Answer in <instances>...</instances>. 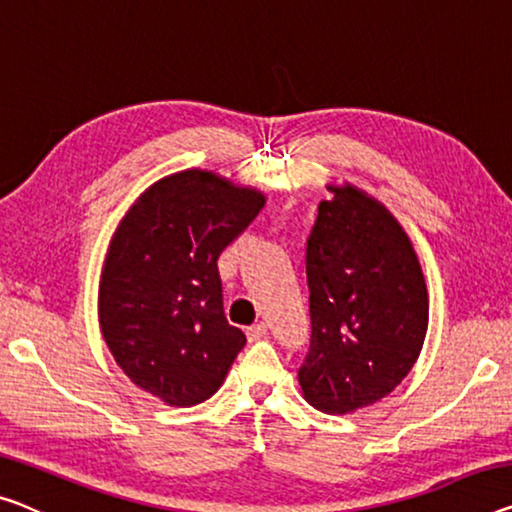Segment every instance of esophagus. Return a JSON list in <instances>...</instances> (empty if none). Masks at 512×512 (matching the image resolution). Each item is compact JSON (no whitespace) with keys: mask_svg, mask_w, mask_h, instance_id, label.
I'll use <instances>...</instances> for the list:
<instances>
[{"mask_svg":"<svg viewBox=\"0 0 512 512\" xmlns=\"http://www.w3.org/2000/svg\"><path fill=\"white\" fill-rule=\"evenodd\" d=\"M246 335H248V340H250V342L262 340V338H266V326H264V324H253V326H248Z\"/></svg>","mask_w":512,"mask_h":512,"instance_id":"esophagus-1","label":"esophagus"}]
</instances>
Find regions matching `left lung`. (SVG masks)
I'll return each mask as SVG.
<instances>
[{"mask_svg":"<svg viewBox=\"0 0 512 512\" xmlns=\"http://www.w3.org/2000/svg\"><path fill=\"white\" fill-rule=\"evenodd\" d=\"M331 190L305 248L312 333L299 384L315 409L349 414L409 375L427 331V289L398 220L361 190Z\"/></svg>","mask_w":512,"mask_h":512,"instance_id":"8db88e82","label":"left lung"}]
</instances>
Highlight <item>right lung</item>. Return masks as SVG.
<instances>
[{
	"mask_svg": "<svg viewBox=\"0 0 512 512\" xmlns=\"http://www.w3.org/2000/svg\"><path fill=\"white\" fill-rule=\"evenodd\" d=\"M264 207V195L186 170L137 200L105 257L98 317L114 361L172 407L218 391L246 345L227 322L218 257Z\"/></svg>",
	"mask_w": 512,
	"mask_h": 512,
	"instance_id": "obj_1",
	"label": "right lung"
}]
</instances>
